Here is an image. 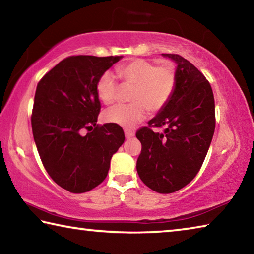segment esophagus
<instances>
[{
  "instance_id": "esophagus-1",
  "label": "esophagus",
  "mask_w": 254,
  "mask_h": 254,
  "mask_svg": "<svg viewBox=\"0 0 254 254\" xmlns=\"http://www.w3.org/2000/svg\"><path fill=\"white\" fill-rule=\"evenodd\" d=\"M124 133H126V137L127 139H130V137H132L133 135H134V131H132V130H127L124 131Z\"/></svg>"
}]
</instances>
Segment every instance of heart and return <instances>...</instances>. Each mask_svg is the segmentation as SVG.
<instances>
[{
	"mask_svg": "<svg viewBox=\"0 0 254 254\" xmlns=\"http://www.w3.org/2000/svg\"><path fill=\"white\" fill-rule=\"evenodd\" d=\"M122 86L131 88L130 104L106 111L104 120L122 127H132L147 114L158 113L166 107L177 86V69L174 64L156 63L144 59H133L117 67ZM121 85L111 72H104L96 83V94L105 105L119 101Z\"/></svg>",
	"mask_w": 254,
	"mask_h": 254,
	"instance_id": "heart-1",
	"label": "heart"
}]
</instances>
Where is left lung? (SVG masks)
I'll return each instance as SVG.
<instances>
[{"mask_svg":"<svg viewBox=\"0 0 254 254\" xmlns=\"http://www.w3.org/2000/svg\"><path fill=\"white\" fill-rule=\"evenodd\" d=\"M162 55L177 63V86L165 109L135 133L142 144L136 170L150 189L171 194L201 168L215 130V102L209 81L190 62ZM160 127L162 133L153 131Z\"/></svg>","mask_w":254,"mask_h":254,"instance_id":"obj_1","label":"left lung"}]
</instances>
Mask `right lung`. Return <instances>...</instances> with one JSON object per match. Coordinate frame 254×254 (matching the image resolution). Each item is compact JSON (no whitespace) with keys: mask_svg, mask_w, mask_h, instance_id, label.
Listing matches in <instances>:
<instances>
[{"mask_svg":"<svg viewBox=\"0 0 254 254\" xmlns=\"http://www.w3.org/2000/svg\"><path fill=\"white\" fill-rule=\"evenodd\" d=\"M120 59L69 56L37 85L34 142L51 179L74 194L92 190L106 178L111 158L126 139L120 126L96 124L101 111L96 83Z\"/></svg>","mask_w":254,"mask_h":254,"instance_id":"add662e5","label":"right lung"}]
</instances>
